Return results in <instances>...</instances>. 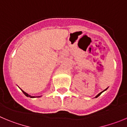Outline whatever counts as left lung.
Masks as SVG:
<instances>
[{
    "label": "left lung",
    "instance_id": "8db88e82",
    "mask_svg": "<svg viewBox=\"0 0 127 127\" xmlns=\"http://www.w3.org/2000/svg\"><path fill=\"white\" fill-rule=\"evenodd\" d=\"M107 89H108V88H107ZM106 89H105L104 91H102V92H104V91H106ZM102 92H100V93H99V94H98V95H97L96 96H95V97H99V95H100V94H102Z\"/></svg>",
    "mask_w": 127,
    "mask_h": 127
}]
</instances>
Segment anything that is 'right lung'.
<instances>
[{"instance_id":"1","label":"right lung","mask_w":127,"mask_h":127,"mask_svg":"<svg viewBox=\"0 0 127 127\" xmlns=\"http://www.w3.org/2000/svg\"><path fill=\"white\" fill-rule=\"evenodd\" d=\"M21 91H22V92H23V94H24L25 95H26V96H27V97H31V98L35 97V96H31V95H28V94H27V93H26V92H24V91H23V90H21Z\"/></svg>"}]
</instances>
